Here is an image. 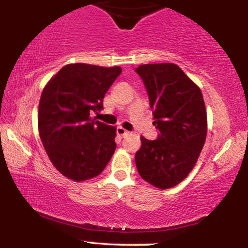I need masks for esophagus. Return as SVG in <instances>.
<instances>
[{"mask_svg":"<svg viewBox=\"0 0 248 248\" xmlns=\"http://www.w3.org/2000/svg\"><path fill=\"white\" fill-rule=\"evenodd\" d=\"M116 134H118L119 136H121V138H124V136H127L128 134H129V132L124 129V128L118 127V128H116Z\"/></svg>","mask_w":248,"mask_h":248,"instance_id":"34e87169","label":"esophagus"}]
</instances>
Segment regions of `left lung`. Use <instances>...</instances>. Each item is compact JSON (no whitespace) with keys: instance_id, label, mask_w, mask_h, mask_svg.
I'll return each mask as SVG.
<instances>
[{"instance_id":"8db88e82","label":"left lung","mask_w":248,"mask_h":248,"mask_svg":"<svg viewBox=\"0 0 248 248\" xmlns=\"http://www.w3.org/2000/svg\"><path fill=\"white\" fill-rule=\"evenodd\" d=\"M141 77L149 96L156 140L141 138L135 154L140 176L148 183L168 189L189 175L205 143L206 109L197 85L171 62L141 65Z\"/></svg>"}]
</instances>
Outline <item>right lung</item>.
<instances>
[{
  "label": "right lung",
  "mask_w": 248,
  "mask_h": 248,
  "mask_svg": "<svg viewBox=\"0 0 248 248\" xmlns=\"http://www.w3.org/2000/svg\"><path fill=\"white\" fill-rule=\"evenodd\" d=\"M121 67L65 65L43 90L39 136L50 161L65 177L82 182L100 175L115 152L116 128L95 121Z\"/></svg>",
  "instance_id": "1"
}]
</instances>
